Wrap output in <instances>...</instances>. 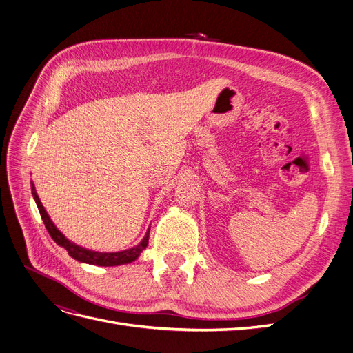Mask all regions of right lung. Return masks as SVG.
<instances>
[{
  "mask_svg": "<svg viewBox=\"0 0 353 353\" xmlns=\"http://www.w3.org/2000/svg\"><path fill=\"white\" fill-rule=\"evenodd\" d=\"M32 194L34 197V201L37 203L39 212H40V216L44 222L46 229H48V232L50 234V236L53 238V241L60 245V247H63L69 255L72 258H74L76 261H81V263H86V264H92V265H99V267H114V265H121V264H130L132 261H135L137 258L140 256V254L145 250L147 243H148V235H150V229L147 231L145 236L143 238V241L135 245V247L125 250V251H121V252H97V251H89L86 248L79 247V245H76L73 242H70L62 232L59 231V229L54 226V223L50 221L48 212L44 210L40 199L37 196V192L34 189V185L32 183Z\"/></svg>",
  "mask_w": 353,
  "mask_h": 353,
  "instance_id": "1",
  "label": "right lung"
}]
</instances>
